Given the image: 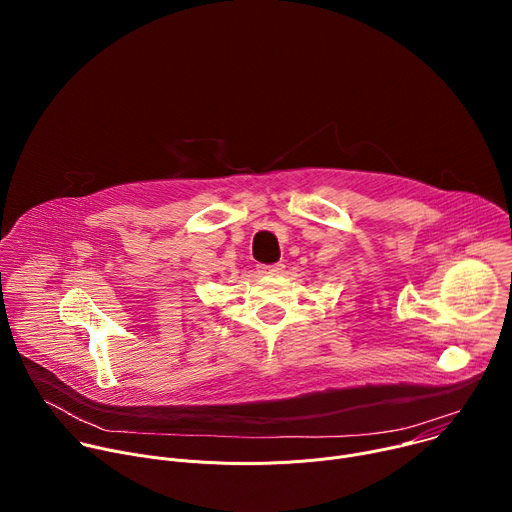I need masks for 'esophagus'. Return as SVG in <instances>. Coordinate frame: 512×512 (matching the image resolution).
I'll list each match as a JSON object with an SVG mask.
<instances>
[{
  "label": "esophagus",
  "instance_id": "obj_1",
  "mask_svg": "<svg viewBox=\"0 0 512 512\" xmlns=\"http://www.w3.org/2000/svg\"><path fill=\"white\" fill-rule=\"evenodd\" d=\"M283 269H285V265H283V263H275V265H259V273H263V275H279V273H283Z\"/></svg>",
  "mask_w": 512,
  "mask_h": 512
}]
</instances>
